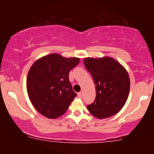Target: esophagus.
<instances>
[{"instance_id": "1", "label": "esophagus", "mask_w": 154, "mask_h": 154, "mask_svg": "<svg viewBox=\"0 0 154 154\" xmlns=\"http://www.w3.org/2000/svg\"><path fill=\"white\" fill-rule=\"evenodd\" d=\"M77 96H78L79 98H82V92H79V93H78V94H77Z\"/></svg>"}]
</instances>
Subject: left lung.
I'll return each mask as SVG.
<instances>
[{"label": "left lung", "instance_id": "8db88e82", "mask_svg": "<svg viewBox=\"0 0 154 154\" xmlns=\"http://www.w3.org/2000/svg\"><path fill=\"white\" fill-rule=\"evenodd\" d=\"M85 68L93 77L96 97L87 108L92 115L105 119L122 109L130 93V81L122 65L111 57L85 58Z\"/></svg>", "mask_w": 154, "mask_h": 154}]
</instances>
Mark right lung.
<instances>
[{
  "label": "right lung",
  "instance_id": "add662e5",
  "mask_svg": "<svg viewBox=\"0 0 154 154\" xmlns=\"http://www.w3.org/2000/svg\"><path fill=\"white\" fill-rule=\"evenodd\" d=\"M79 62V58L51 54L32 65L26 78V91L33 106L42 115L56 119L68 109L77 95L69 73Z\"/></svg>",
  "mask_w": 154,
  "mask_h": 154
}]
</instances>
